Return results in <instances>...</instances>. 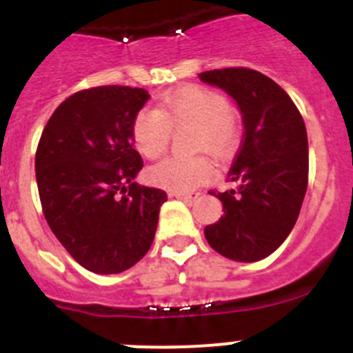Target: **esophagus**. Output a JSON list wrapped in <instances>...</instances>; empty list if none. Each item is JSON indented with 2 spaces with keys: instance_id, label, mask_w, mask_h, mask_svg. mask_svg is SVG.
Returning a JSON list of instances; mask_svg holds the SVG:
<instances>
[{
  "instance_id": "esophagus-1",
  "label": "esophagus",
  "mask_w": 353,
  "mask_h": 353,
  "mask_svg": "<svg viewBox=\"0 0 353 353\" xmlns=\"http://www.w3.org/2000/svg\"><path fill=\"white\" fill-rule=\"evenodd\" d=\"M170 196H174V198L185 199V201H192L199 196V192H170Z\"/></svg>"
}]
</instances>
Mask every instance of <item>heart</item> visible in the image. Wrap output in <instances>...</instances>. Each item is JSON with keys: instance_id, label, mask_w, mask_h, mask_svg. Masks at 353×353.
<instances>
[{"instance_id": "heart-1", "label": "heart", "mask_w": 353, "mask_h": 353, "mask_svg": "<svg viewBox=\"0 0 353 353\" xmlns=\"http://www.w3.org/2000/svg\"><path fill=\"white\" fill-rule=\"evenodd\" d=\"M191 127L192 150H207L217 159L233 154L239 123L226 97L203 86H185L162 97L157 109L145 108L132 120V139L139 154L157 159L166 154L173 130ZM215 170L205 154L170 157L150 168V182L171 192L194 191L210 182Z\"/></svg>"}]
</instances>
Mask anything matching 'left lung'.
I'll list each match as a JSON object with an SVG mask.
<instances>
[{"instance_id": "1", "label": "left lung", "mask_w": 353, "mask_h": 353, "mask_svg": "<svg viewBox=\"0 0 353 353\" xmlns=\"http://www.w3.org/2000/svg\"><path fill=\"white\" fill-rule=\"evenodd\" d=\"M198 77L230 93L244 120V139L228 173V182L240 187L210 191L224 214L205 228V239L230 260H263L290 235L304 201L310 173L304 120L288 93L261 72L230 67Z\"/></svg>"}]
</instances>
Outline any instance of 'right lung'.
<instances>
[{"instance_id": "add662e5", "label": "right lung", "mask_w": 353, "mask_h": 353, "mask_svg": "<svg viewBox=\"0 0 353 353\" xmlns=\"http://www.w3.org/2000/svg\"><path fill=\"white\" fill-rule=\"evenodd\" d=\"M143 88L97 86L65 99L43 127L35 155L40 203L51 232L95 274L138 263L154 242L168 196L134 182L143 159L132 120Z\"/></svg>"}]
</instances>
